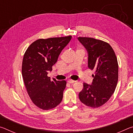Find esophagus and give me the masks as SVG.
<instances>
[{
    "mask_svg": "<svg viewBox=\"0 0 133 133\" xmlns=\"http://www.w3.org/2000/svg\"><path fill=\"white\" fill-rule=\"evenodd\" d=\"M75 82V80H71V79H69L68 80H67V82H68L69 83H70V84H71V83H73Z\"/></svg>",
    "mask_w": 133,
    "mask_h": 133,
    "instance_id": "esophagus-1",
    "label": "esophagus"
}]
</instances>
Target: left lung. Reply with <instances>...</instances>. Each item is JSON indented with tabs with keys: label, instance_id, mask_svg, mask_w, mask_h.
Listing matches in <instances>:
<instances>
[{
	"label": "left lung",
	"instance_id": "obj_1",
	"mask_svg": "<svg viewBox=\"0 0 133 133\" xmlns=\"http://www.w3.org/2000/svg\"><path fill=\"white\" fill-rule=\"evenodd\" d=\"M78 40L88 52L89 68L95 71L92 84L83 83L78 97L87 106L98 108L107 102L115 91L118 78L117 58L107 42L85 37H79Z\"/></svg>",
	"mask_w": 133,
	"mask_h": 133
}]
</instances>
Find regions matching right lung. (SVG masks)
Listing matches in <instances>:
<instances>
[{"instance_id": "right-lung-1", "label": "right lung", "mask_w": 133, "mask_h": 133, "mask_svg": "<svg viewBox=\"0 0 133 133\" xmlns=\"http://www.w3.org/2000/svg\"><path fill=\"white\" fill-rule=\"evenodd\" d=\"M71 39V36L38 39L24 53L22 67L24 85L33 104L42 110L52 109L62 102L66 81L51 80L48 71H51Z\"/></svg>"}]
</instances>
